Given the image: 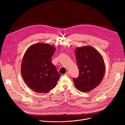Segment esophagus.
Masks as SVG:
<instances>
[{
  "instance_id": "obj_1",
  "label": "esophagus",
  "mask_w": 125,
  "mask_h": 125,
  "mask_svg": "<svg viewBox=\"0 0 125 125\" xmlns=\"http://www.w3.org/2000/svg\"><path fill=\"white\" fill-rule=\"evenodd\" d=\"M70 72H66V73H65V75L67 76H70Z\"/></svg>"
}]
</instances>
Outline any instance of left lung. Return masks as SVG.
Instances as JSON below:
<instances>
[{"label": "left lung", "instance_id": "8db88e82", "mask_svg": "<svg viewBox=\"0 0 125 125\" xmlns=\"http://www.w3.org/2000/svg\"><path fill=\"white\" fill-rule=\"evenodd\" d=\"M79 70L78 78H73L76 87L83 93L92 91L101 82L105 66L100 53L91 46L77 47L75 50Z\"/></svg>", "mask_w": 125, "mask_h": 125}]
</instances>
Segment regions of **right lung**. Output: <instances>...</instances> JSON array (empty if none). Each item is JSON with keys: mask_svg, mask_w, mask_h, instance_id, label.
<instances>
[{"mask_svg": "<svg viewBox=\"0 0 125 125\" xmlns=\"http://www.w3.org/2000/svg\"><path fill=\"white\" fill-rule=\"evenodd\" d=\"M56 50L53 46L37 43L26 50L21 64L22 76L27 85L38 93L54 88L61 76L51 59Z\"/></svg>", "mask_w": 125, "mask_h": 125, "instance_id": "1", "label": "right lung"}]
</instances>
